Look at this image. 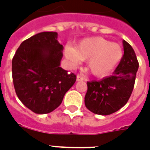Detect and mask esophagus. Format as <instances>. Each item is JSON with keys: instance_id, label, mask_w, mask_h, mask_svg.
Wrapping results in <instances>:
<instances>
[{"instance_id": "obj_1", "label": "esophagus", "mask_w": 150, "mask_h": 150, "mask_svg": "<svg viewBox=\"0 0 150 150\" xmlns=\"http://www.w3.org/2000/svg\"><path fill=\"white\" fill-rule=\"evenodd\" d=\"M77 81H78V82L83 81V78L82 76H79V75H78V76H77Z\"/></svg>"}]
</instances>
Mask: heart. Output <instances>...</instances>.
Masks as SVG:
<instances>
[{
	"instance_id": "obj_1",
	"label": "heart",
	"mask_w": 150,
	"mask_h": 150,
	"mask_svg": "<svg viewBox=\"0 0 150 150\" xmlns=\"http://www.w3.org/2000/svg\"><path fill=\"white\" fill-rule=\"evenodd\" d=\"M64 56L69 65L76 67L82 61H87L88 72L98 78L111 74L124 56L121 45L101 37L84 38L74 47L67 46Z\"/></svg>"
}]
</instances>
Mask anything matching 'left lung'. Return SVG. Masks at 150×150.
Wrapping results in <instances>:
<instances>
[{
  "label": "left lung",
  "mask_w": 150,
  "mask_h": 150,
  "mask_svg": "<svg viewBox=\"0 0 150 150\" xmlns=\"http://www.w3.org/2000/svg\"><path fill=\"white\" fill-rule=\"evenodd\" d=\"M124 54L112 76L88 82L85 106L91 112L108 115L119 110L129 99L134 89L139 62L133 47L123 41Z\"/></svg>",
  "instance_id": "1"
}]
</instances>
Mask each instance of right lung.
<instances>
[{
	"label": "right lung",
	"instance_id": "right-lung-1",
	"mask_svg": "<svg viewBox=\"0 0 150 150\" xmlns=\"http://www.w3.org/2000/svg\"><path fill=\"white\" fill-rule=\"evenodd\" d=\"M57 32H43L22 42L12 59V78L18 98L32 112L48 113L62 102L76 75L60 67L63 47Z\"/></svg>",
	"mask_w": 150,
	"mask_h": 150
}]
</instances>
